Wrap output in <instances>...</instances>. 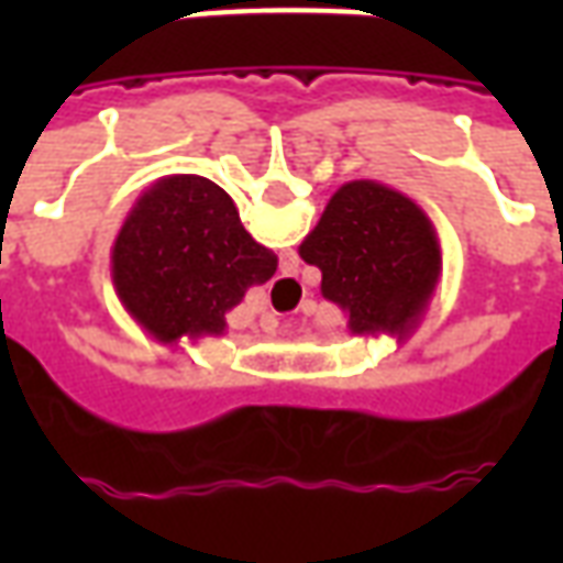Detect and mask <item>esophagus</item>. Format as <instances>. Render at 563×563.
Here are the masks:
<instances>
[{
  "mask_svg": "<svg viewBox=\"0 0 563 563\" xmlns=\"http://www.w3.org/2000/svg\"><path fill=\"white\" fill-rule=\"evenodd\" d=\"M262 329L265 331L280 329V319H277V313H262Z\"/></svg>",
  "mask_w": 563,
  "mask_h": 563,
  "instance_id": "esophagus-1",
  "label": "esophagus"
}]
</instances>
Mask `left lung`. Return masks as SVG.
<instances>
[{"label": "left lung", "mask_w": 563, "mask_h": 563, "mask_svg": "<svg viewBox=\"0 0 563 563\" xmlns=\"http://www.w3.org/2000/svg\"><path fill=\"white\" fill-rule=\"evenodd\" d=\"M298 253L322 271V298L341 307L346 329L398 341L419 329L443 271L431 217L377 180L343 184Z\"/></svg>", "instance_id": "8db88e82"}]
</instances>
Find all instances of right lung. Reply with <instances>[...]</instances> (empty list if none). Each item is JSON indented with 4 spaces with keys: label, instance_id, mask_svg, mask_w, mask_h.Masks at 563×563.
Returning <instances> with one entry per match:
<instances>
[{
    "label": "right lung",
    "instance_id": "1",
    "mask_svg": "<svg viewBox=\"0 0 563 563\" xmlns=\"http://www.w3.org/2000/svg\"><path fill=\"white\" fill-rule=\"evenodd\" d=\"M274 271L277 256L241 225L225 189L198 174L144 189L111 246L117 298L159 343L220 338L225 313Z\"/></svg>",
    "mask_w": 563,
    "mask_h": 563
}]
</instances>
